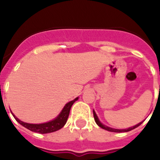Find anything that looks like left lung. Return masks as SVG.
I'll return each instance as SVG.
<instances>
[{"instance_id": "1", "label": "left lung", "mask_w": 160, "mask_h": 160, "mask_svg": "<svg viewBox=\"0 0 160 160\" xmlns=\"http://www.w3.org/2000/svg\"><path fill=\"white\" fill-rule=\"evenodd\" d=\"M93 114H94V118H95V122H96V124L99 125V126L100 127V128H102V129H106V130H108V131H110V132H116V133H121V132H128V131H130V130H132V129H135V128H137L138 126H139L140 124H142L141 123H139V124H136V125H134V126L133 127H130V128H129V129H112V128H109V127H107L106 125H105V124H103L100 123V121L99 120V119H98L97 115H96V114H95V112L93 110Z\"/></svg>"}]
</instances>
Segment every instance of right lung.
Here are the masks:
<instances>
[{
    "mask_svg": "<svg viewBox=\"0 0 160 160\" xmlns=\"http://www.w3.org/2000/svg\"><path fill=\"white\" fill-rule=\"evenodd\" d=\"M78 100V98H75V100L70 101V102L67 103L65 105L64 109H62V111L60 112V114L55 118L54 120H51L47 123H44V124H28V123H25V122L21 121L18 118H16L13 114V116L15 117V119L19 124H21L22 126H24L26 129H28L29 130L33 132H36V133H40V134H47V133H51V132L57 131L59 129H60L65 124L66 121H67L68 117H69V114H70V108L72 106L74 103Z\"/></svg>",
    "mask_w": 160,
    "mask_h": 160,
    "instance_id": "obj_1",
    "label": "right lung"
}]
</instances>
